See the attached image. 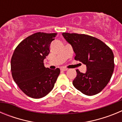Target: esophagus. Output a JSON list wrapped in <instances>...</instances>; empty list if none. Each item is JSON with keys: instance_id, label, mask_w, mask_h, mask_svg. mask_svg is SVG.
Here are the masks:
<instances>
[{"instance_id": "obj_1", "label": "esophagus", "mask_w": 122, "mask_h": 122, "mask_svg": "<svg viewBox=\"0 0 122 122\" xmlns=\"http://www.w3.org/2000/svg\"><path fill=\"white\" fill-rule=\"evenodd\" d=\"M60 70L62 71H67L68 70V68H64V67H62L61 68H60Z\"/></svg>"}]
</instances>
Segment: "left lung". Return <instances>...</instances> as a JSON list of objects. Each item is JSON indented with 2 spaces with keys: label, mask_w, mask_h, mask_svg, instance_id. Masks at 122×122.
<instances>
[{
  "label": "left lung",
  "mask_w": 122,
  "mask_h": 122,
  "mask_svg": "<svg viewBox=\"0 0 122 122\" xmlns=\"http://www.w3.org/2000/svg\"><path fill=\"white\" fill-rule=\"evenodd\" d=\"M62 35L73 47L74 59L87 66L86 73L76 70L74 87L86 95L100 93L107 86L114 71L112 51L102 41L90 35L65 32Z\"/></svg>",
  "instance_id": "1"
}]
</instances>
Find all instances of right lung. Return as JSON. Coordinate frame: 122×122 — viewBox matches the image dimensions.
I'll use <instances>...</instances> for the list:
<instances>
[{
	"label": "right lung",
	"mask_w": 122,
	"mask_h": 122,
	"mask_svg": "<svg viewBox=\"0 0 122 122\" xmlns=\"http://www.w3.org/2000/svg\"><path fill=\"white\" fill-rule=\"evenodd\" d=\"M57 33L37 32L18 45L11 60L12 77L19 89L33 98L44 97L52 90L60 74L59 68L45 67L51 42Z\"/></svg>",
	"instance_id": "add662e5"
}]
</instances>
